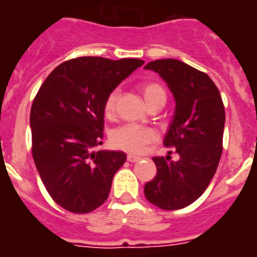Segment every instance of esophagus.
Here are the masks:
<instances>
[{
  "label": "esophagus",
  "mask_w": 257,
  "mask_h": 257,
  "mask_svg": "<svg viewBox=\"0 0 257 257\" xmlns=\"http://www.w3.org/2000/svg\"><path fill=\"white\" fill-rule=\"evenodd\" d=\"M127 161L128 162H138V161H141V158L135 156H127Z\"/></svg>",
  "instance_id": "1"
}]
</instances>
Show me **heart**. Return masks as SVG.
I'll return each mask as SVG.
<instances>
[{
    "mask_svg": "<svg viewBox=\"0 0 257 257\" xmlns=\"http://www.w3.org/2000/svg\"><path fill=\"white\" fill-rule=\"evenodd\" d=\"M142 93L147 104L157 97H166L165 89L157 83H149L143 85ZM116 99H118V92L112 91L106 99V104H104L106 115H111L114 112ZM154 138H156V134L151 128L137 126V124H124L112 131L111 143L116 149L127 151L130 154H141L146 149L147 143H150Z\"/></svg>",
    "mask_w": 257,
    "mask_h": 257,
    "instance_id": "heart-1",
    "label": "heart"
}]
</instances>
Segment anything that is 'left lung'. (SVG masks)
I'll return each mask as SVG.
<instances>
[{"label":"left lung","mask_w":257,"mask_h":257,"mask_svg":"<svg viewBox=\"0 0 257 257\" xmlns=\"http://www.w3.org/2000/svg\"><path fill=\"white\" fill-rule=\"evenodd\" d=\"M160 75L174 96L173 120L164 138L180 158L154 157L157 176L145 185V196L165 210L188 206L206 190L222 153L225 110L218 88L206 73L176 59L145 65ZM172 154V153H170Z\"/></svg>","instance_id":"left-lung-1"}]
</instances>
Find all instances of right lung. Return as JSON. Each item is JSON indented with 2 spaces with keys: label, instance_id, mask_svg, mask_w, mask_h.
<instances>
[{
  "label": "right lung",
  "instance_id": "add662e5",
  "mask_svg": "<svg viewBox=\"0 0 257 257\" xmlns=\"http://www.w3.org/2000/svg\"><path fill=\"white\" fill-rule=\"evenodd\" d=\"M145 61L77 57L49 73L31 110L32 154L44 186L72 213H88L108 197L126 154L101 145L104 104Z\"/></svg>",
  "mask_w": 257,
  "mask_h": 257
}]
</instances>
